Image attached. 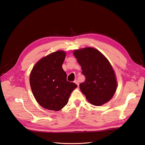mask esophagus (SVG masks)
Masks as SVG:
<instances>
[{"instance_id":"esophagus-1","label":"esophagus","mask_w":145,"mask_h":145,"mask_svg":"<svg viewBox=\"0 0 145 145\" xmlns=\"http://www.w3.org/2000/svg\"><path fill=\"white\" fill-rule=\"evenodd\" d=\"M74 82L76 83V84L78 86V85H79V83H78V80H75L74 81Z\"/></svg>"}]
</instances>
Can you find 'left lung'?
<instances>
[{
    "label": "left lung",
    "mask_w": 145,
    "mask_h": 145,
    "mask_svg": "<svg viewBox=\"0 0 145 145\" xmlns=\"http://www.w3.org/2000/svg\"><path fill=\"white\" fill-rule=\"evenodd\" d=\"M85 77L79 86L88 102L100 106L110 100L117 89L114 71L106 57L97 50L86 48L74 51Z\"/></svg>",
    "instance_id": "obj_1"
}]
</instances>
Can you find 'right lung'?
I'll use <instances>...</instances> for the list:
<instances>
[{
    "instance_id": "right-lung-1",
    "label": "right lung",
    "mask_w": 145,
    "mask_h": 145,
    "mask_svg": "<svg viewBox=\"0 0 145 145\" xmlns=\"http://www.w3.org/2000/svg\"><path fill=\"white\" fill-rule=\"evenodd\" d=\"M66 54L57 51L40 59L31 71L29 82L38 103L45 109L59 111L67 104L77 85L67 80L62 68Z\"/></svg>"
}]
</instances>
